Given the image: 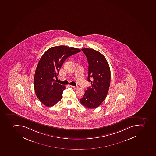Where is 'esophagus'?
I'll return each mask as SVG.
<instances>
[{"instance_id": "1", "label": "esophagus", "mask_w": 156, "mask_h": 156, "mask_svg": "<svg viewBox=\"0 0 156 156\" xmlns=\"http://www.w3.org/2000/svg\"><path fill=\"white\" fill-rule=\"evenodd\" d=\"M70 86L74 88V89H78V86Z\"/></svg>"}]
</instances>
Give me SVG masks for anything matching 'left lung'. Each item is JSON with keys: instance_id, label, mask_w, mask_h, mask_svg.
<instances>
[{"instance_id": "8db88e82", "label": "left lung", "mask_w": 156, "mask_h": 156, "mask_svg": "<svg viewBox=\"0 0 156 156\" xmlns=\"http://www.w3.org/2000/svg\"><path fill=\"white\" fill-rule=\"evenodd\" d=\"M87 58L89 64L87 81L91 86L87 87L80 102L87 108L98 107L105 100L111 82V71L108 62L101 53L94 49H81Z\"/></svg>"}]
</instances>
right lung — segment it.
<instances>
[{"label": "right lung", "mask_w": 156, "mask_h": 156, "mask_svg": "<svg viewBox=\"0 0 156 156\" xmlns=\"http://www.w3.org/2000/svg\"><path fill=\"white\" fill-rule=\"evenodd\" d=\"M81 51L79 49L60 45L45 51L41 58L35 71L34 87L37 97L43 104L52 107L61 101L66 87L57 83L59 70L65 60Z\"/></svg>", "instance_id": "obj_1"}]
</instances>
